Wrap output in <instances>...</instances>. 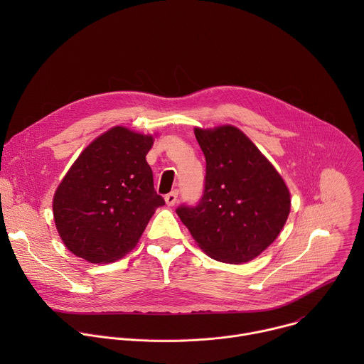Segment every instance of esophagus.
Returning a JSON list of instances; mask_svg holds the SVG:
<instances>
[{
    "mask_svg": "<svg viewBox=\"0 0 364 364\" xmlns=\"http://www.w3.org/2000/svg\"><path fill=\"white\" fill-rule=\"evenodd\" d=\"M177 197H178V190H173L168 194H166V203L168 205H174L177 201Z\"/></svg>",
    "mask_w": 364,
    "mask_h": 364,
    "instance_id": "1",
    "label": "esophagus"
}]
</instances>
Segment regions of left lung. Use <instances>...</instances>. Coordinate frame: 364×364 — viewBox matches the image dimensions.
Returning <instances> with one entry per match:
<instances>
[{
	"mask_svg": "<svg viewBox=\"0 0 364 364\" xmlns=\"http://www.w3.org/2000/svg\"><path fill=\"white\" fill-rule=\"evenodd\" d=\"M194 134L205 157L204 188L197 204H181L176 212L210 257L249 262L282 230L291 209L289 191L237 128H196Z\"/></svg>",
	"mask_w": 364,
	"mask_h": 364,
	"instance_id": "obj_1",
	"label": "left lung"
}]
</instances>
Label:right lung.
Wrapping results in <instances>:
<instances>
[{
  "label": "right lung",
  "instance_id": "add662e5",
  "mask_svg": "<svg viewBox=\"0 0 364 364\" xmlns=\"http://www.w3.org/2000/svg\"><path fill=\"white\" fill-rule=\"evenodd\" d=\"M152 136L115 127L75 161L53 198V215L66 247L90 264L127 255L164 198L154 188L145 155Z\"/></svg>",
  "mask_w": 364,
  "mask_h": 364
}]
</instances>
